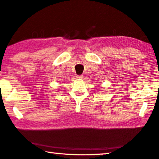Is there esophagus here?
<instances>
[{"label": "esophagus", "instance_id": "obj_1", "mask_svg": "<svg viewBox=\"0 0 159 159\" xmlns=\"http://www.w3.org/2000/svg\"><path fill=\"white\" fill-rule=\"evenodd\" d=\"M76 78L77 80H82L83 79V76L82 75H77L76 77Z\"/></svg>", "mask_w": 159, "mask_h": 159}]
</instances>
